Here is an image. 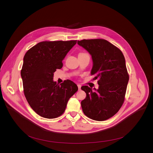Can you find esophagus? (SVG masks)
<instances>
[{
    "instance_id": "1",
    "label": "esophagus",
    "mask_w": 153,
    "mask_h": 153,
    "mask_svg": "<svg viewBox=\"0 0 153 153\" xmlns=\"http://www.w3.org/2000/svg\"><path fill=\"white\" fill-rule=\"evenodd\" d=\"M77 86H78V88H79V90H80V88H81V85H79V84H78V85H77Z\"/></svg>"
}]
</instances>
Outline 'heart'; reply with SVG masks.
I'll use <instances>...</instances> for the list:
<instances>
[{"label":"heart","mask_w":153,"mask_h":153,"mask_svg":"<svg viewBox=\"0 0 153 153\" xmlns=\"http://www.w3.org/2000/svg\"><path fill=\"white\" fill-rule=\"evenodd\" d=\"M80 54H82V53H80Z\"/></svg>","instance_id":"heart-1"}]
</instances>
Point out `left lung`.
I'll return each instance as SVG.
<instances>
[{"label":"left lung","mask_w":153,"mask_h":153,"mask_svg":"<svg viewBox=\"0 0 153 153\" xmlns=\"http://www.w3.org/2000/svg\"><path fill=\"white\" fill-rule=\"evenodd\" d=\"M77 43L91 55V74L98 79L99 85L94 91L88 86L81 87L86 94L81 102L83 112L93 120H106L119 111L125 100L129 75L124 56L120 49L105 39H83Z\"/></svg>","instance_id":"obj_1"}]
</instances>
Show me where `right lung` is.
I'll use <instances>...</instances> for the list:
<instances>
[{"mask_svg":"<svg viewBox=\"0 0 153 153\" xmlns=\"http://www.w3.org/2000/svg\"><path fill=\"white\" fill-rule=\"evenodd\" d=\"M77 40L43 41L24 56L21 70L24 93L33 110L41 117L54 119L65 111L70 98L78 90L70 80L59 85L54 73L63 67L62 60Z\"/></svg>","mask_w":153,"mask_h":153,"instance_id":"add662e5","label":"right lung"}]
</instances>
